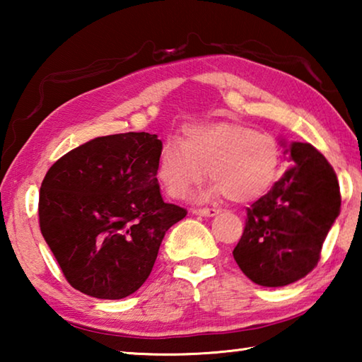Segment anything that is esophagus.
Returning <instances> with one entry per match:
<instances>
[{"mask_svg": "<svg viewBox=\"0 0 362 362\" xmlns=\"http://www.w3.org/2000/svg\"><path fill=\"white\" fill-rule=\"evenodd\" d=\"M220 211L218 209H207V207H203V209H194L193 214H198V216L203 217H216Z\"/></svg>", "mask_w": 362, "mask_h": 362, "instance_id": "obj_1", "label": "esophagus"}]
</instances>
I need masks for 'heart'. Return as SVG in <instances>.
<instances>
[{
	"mask_svg": "<svg viewBox=\"0 0 362 362\" xmlns=\"http://www.w3.org/2000/svg\"><path fill=\"white\" fill-rule=\"evenodd\" d=\"M281 150L268 134L238 122L188 127L183 142L169 140L158 158L156 177L170 198L182 199L204 179L214 180L199 198L225 194L247 203L265 194L281 173Z\"/></svg>",
	"mask_w": 362,
	"mask_h": 362,
	"instance_id": "b5f03b06",
	"label": "heart"
}]
</instances>
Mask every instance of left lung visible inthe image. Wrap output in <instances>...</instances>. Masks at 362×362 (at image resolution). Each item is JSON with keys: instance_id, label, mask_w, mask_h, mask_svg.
Here are the masks:
<instances>
[{"instance_id": "left-lung-1", "label": "left lung", "mask_w": 362, "mask_h": 362, "mask_svg": "<svg viewBox=\"0 0 362 362\" xmlns=\"http://www.w3.org/2000/svg\"><path fill=\"white\" fill-rule=\"evenodd\" d=\"M279 142L293 166L247 207L246 226L233 250L241 272L265 287L296 283L317 265L341 203L334 169L313 145Z\"/></svg>"}]
</instances>
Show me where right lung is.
<instances>
[{"mask_svg":"<svg viewBox=\"0 0 362 362\" xmlns=\"http://www.w3.org/2000/svg\"><path fill=\"white\" fill-rule=\"evenodd\" d=\"M156 134L95 137L64 155L40 189V226L66 281L86 296L124 298L150 276L166 231L187 216L164 203Z\"/></svg>","mask_w":362,"mask_h":362,"instance_id":"right-lung-1","label":"right lung"}]
</instances>
